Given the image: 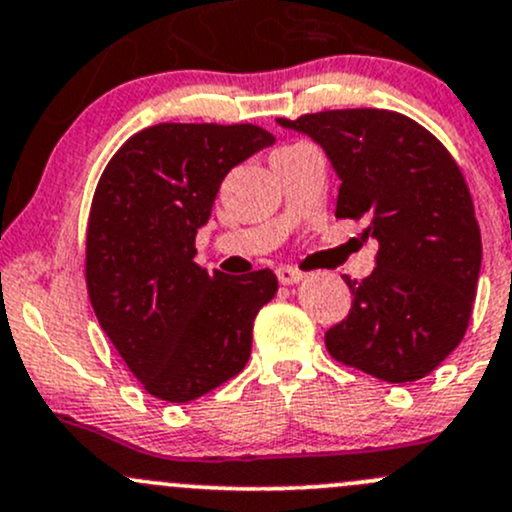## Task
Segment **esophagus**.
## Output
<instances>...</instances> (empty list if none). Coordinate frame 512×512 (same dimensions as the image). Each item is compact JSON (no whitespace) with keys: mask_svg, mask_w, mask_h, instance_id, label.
I'll return each mask as SVG.
<instances>
[{"mask_svg":"<svg viewBox=\"0 0 512 512\" xmlns=\"http://www.w3.org/2000/svg\"><path fill=\"white\" fill-rule=\"evenodd\" d=\"M277 279L282 284H299L301 279H304V274H301L299 270H294V267H279Z\"/></svg>","mask_w":512,"mask_h":512,"instance_id":"1","label":"esophagus"}]
</instances>
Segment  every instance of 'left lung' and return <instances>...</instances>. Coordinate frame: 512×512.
I'll return each mask as SVG.
<instances>
[{
	"label": "left lung",
	"instance_id": "left-lung-1",
	"mask_svg": "<svg viewBox=\"0 0 512 512\" xmlns=\"http://www.w3.org/2000/svg\"><path fill=\"white\" fill-rule=\"evenodd\" d=\"M314 139L338 181L336 218L365 220L380 242L375 270L355 282L351 314L326 348L385 383L432 373L469 328L481 230L464 174L434 134L390 110H328L277 120Z\"/></svg>",
	"mask_w": 512,
	"mask_h": 512
}]
</instances>
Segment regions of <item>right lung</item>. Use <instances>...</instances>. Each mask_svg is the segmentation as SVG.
Segmentation results:
<instances>
[{
    "label": "right lung",
    "mask_w": 512,
    "mask_h": 512,
    "mask_svg": "<svg viewBox=\"0 0 512 512\" xmlns=\"http://www.w3.org/2000/svg\"><path fill=\"white\" fill-rule=\"evenodd\" d=\"M274 137L255 125H154L110 159L85 247L102 331L149 395L191 402L245 368L252 324L277 277L208 272L193 262L225 174Z\"/></svg>",
    "instance_id": "obj_1"
}]
</instances>
